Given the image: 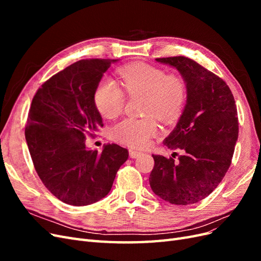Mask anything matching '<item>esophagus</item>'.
I'll return each instance as SVG.
<instances>
[{
	"label": "esophagus",
	"mask_w": 261,
	"mask_h": 261,
	"mask_svg": "<svg viewBox=\"0 0 261 261\" xmlns=\"http://www.w3.org/2000/svg\"><path fill=\"white\" fill-rule=\"evenodd\" d=\"M141 154H143V153L139 152V151H136V150H133V149L129 150V156L133 158V159H135V158H138Z\"/></svg>",
	"instance_id": "34e87169"
}]
</instances>
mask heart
Returning <instances> with one entry per match:
<instances>
[{"label":"heart","instance_id":"obj_1","mask_svg":"<svg viewBox=\"0 0 261 261\" xmlns=\"http://www.w3.org/2000/svg\"><path fill=\"white\" fill-rule=\"evenodd\" d=\"M120 77L129 96H145L144 113L154 115L164 124L176 122L184 111L187 100L186 83L177 74L147 64L122 67ZM93 101L99 113L107 118L120 115L125 105L124 92L112 78L105 77L98 84ZM158 133V124L151 116L125 118L112 128V137L133 148H144Z\"/></svg>","mask_w":261,"mask_h":261}]
</instances>
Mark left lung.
Segmentation results:
<instances>
[{"mask_svg":"<svg viewBox=\"0 0 261 261\" xmlns=\"http://www.w3.org/2000/svg\"><path fill=\"white\" fill-rule=\"evenodd\" d=\"M175 67L184 78L187 100L179 120L164 145L184 150L178 162L152 154L149 183L152 192L170 203H196L210 195L230 168L239 137L233 94L223 80L185 57L155 59Z\"/></svg>","mask_w":261,"mask_h":261,"instance_id":"obj_1","label":"left lung"}]
</instances>
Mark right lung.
<instances>
[{
    "instance_id": "right-lung-1",
    "label": "right lung",
    "mask_w": 261,
    "mask_h": 261,
    "mask_svg": "<svg viewBox=\"0 0 261 261\" xmlns=\"http://www.w3.org/2000/svg\"><path fill=\"white\" fill-rule=\"evenodd\" d=\"M117 60H81L53 75L36 92L25 137L35 169L61 201L87 206L111 191L128 151L116 144L102 152L86 147L103 126L93 101L102 76Z\"/></svg>"
}]
</instances>
